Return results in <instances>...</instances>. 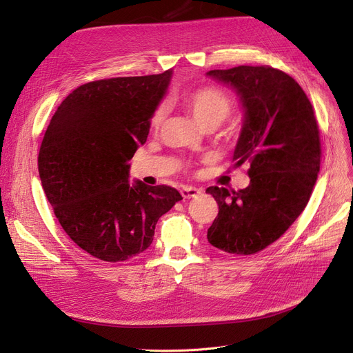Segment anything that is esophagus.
<instances>
[{"label":"esophagus","mask_w":353,"mask_h":353,"mask_svg":"<svg viewBox=\"0 0 353 353\" xmlns=\"http://www.w3.org/2000/svg\"><path fill=\"white\" fill-rule=\"evenodd\" d=\"M181 194L184 199L190 200V199H195V196H199L201 194V190L195 188V187H184L181 190Z\"/></svg>","instance_id":"obj_1"}]
</instances>
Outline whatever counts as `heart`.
<instances>
[{
    "label": "heart",
    "mask_w": 353,
    "mask_h": 353,
    "mask_svg": "<svg viewBox=\"0 0 353 353\" xmlns=\"http://www.w3.org/2000/svg\"><path fill=\"white\" fill-rule=\"evenodd\" d=\"M182 103L191 111L195 121L199 123L200 128H217V125L228 119L233 111V100L232 97L217 87H201L196 88L182 97ZM166 114V107L163 103L158 104L152 111L150 125L152 128H159L163 123Z\"/></svg>",
    "instance_id": "b5f03b06"
}]
</instances>
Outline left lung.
Returning a JSON list of instances; mask_svg holds the SVG:
<instances>
[{
    "label": "left lung",
    "mask_w": 353,
    "mask_h": 353,
    "mask_svg": "<svg viewBox=\"0 0 353 353\" xmlns=\"http://www.w3.org/2000/svg\"><path fill=\"white\" fill-rule=\"evenodd\" d=\"M208 77L233 87L245 108L234 168L249 163L250 184L239 191L210 187L219 214L208 242L233 255L272 245L303 213L320 171L314 110L299 82L271 66L214 69Z\"/></svg>",
    "instance_id": "1"
}]
</instances>
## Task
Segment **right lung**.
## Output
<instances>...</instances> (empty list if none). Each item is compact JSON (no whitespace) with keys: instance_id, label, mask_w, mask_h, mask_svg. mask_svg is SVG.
<instances>
[{"instance_id":"right-lung-1","label":"right lung","mask_w":353,"mask_h":353,"mask_svg":"<svg viewBox=\"0 0 353 353\" xmlns=\"http://www.w3.org/2000/svg\"><path fill=\"white\" fill-rule=\"evenodd\" d=\"M172 70L92 81L54 111L39 150V175L65 233L90 255L128 261L146 250L161 216L181 194L129 182V161L149 134L150 116Z\"/></svg>"}]
</instances>
